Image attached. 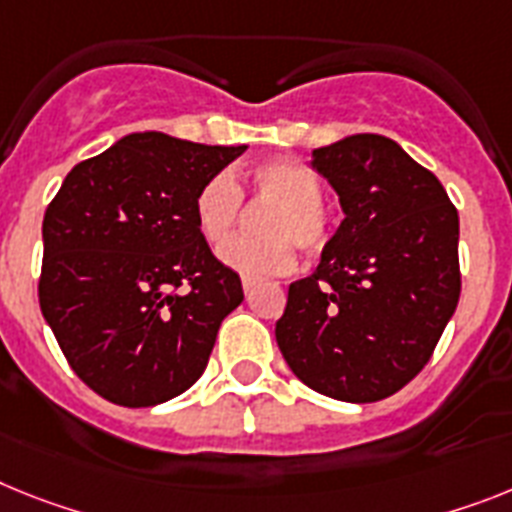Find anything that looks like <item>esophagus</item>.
Wrapping results in <instances>:
<instances>
[{
	"mask_svg": "<svg viewBox=\"0 0 512 512\" xmlns=\"http://www.w3.org/2000/svg\"><path fill=\"white\" fill-rule=\"evenodd\" d=\"M242 289H244V294H247V299H249V296H252V291H255V281H252V278H244Z\"/></svg>",
	"mask_w": 512,
	"mask_h": 512,
	"instance_id": "esophagus-1",
	"label": "esophagus"
}]
</instances>
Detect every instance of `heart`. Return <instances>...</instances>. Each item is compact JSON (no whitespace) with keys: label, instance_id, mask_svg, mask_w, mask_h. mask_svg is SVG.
Listing matches in <instances>:
<instances>
[{"label":"heart","instance_id":"1","mask_svg":"<svg viewBox=\"0 0 512 512\" xmlns=\"http://www.w3.org/2000/svg\"><path fill=\"white\" fill-rule=\"evenodd\" d=\"M249 187L260 200H273L263 216L265 236H236L242 190L234 176L213 174L195 195V221L205 242L223 244L218 260L244 278L281 276L294 265V244L307 255L328 247L333 218L322 205L320 179L294 158H273L249 171Z\"/></svg>","mask_w":512,"mask_h":512}]
</instances>
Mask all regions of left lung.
Returning a JSON list of instances; mask_svg holds the SVG:
<instances>
[{"instance_id":"1","label":"left lung","mask_w":512,"mask_h":512,"mask_svg":"<svg viewBox=\"0 0 512 512\" xmlns=\"http://www.w3.org/2000/svg\"><path fill=\"white\" fill-rule=\"evenodd\" d=\"M312 169L343 221L315 273L289 286L278 349L307 388L382 401L422 372L458 307V210L390 137H343L312 150Z\"/></svg>"}]
</instances>
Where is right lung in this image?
Wrapping results in <instances>:
<instances>
[{
  "label": "right lung",
  "mask_w": 512,
  "mask_h": 512,
  "mask_svg": "<svg viewBox=\"0 0 512 512\" xmlns=\"http://www.w3.org/2000/svg\"><path fill=\"white\" fill-rule=\"evenodd\" d=\"M247 145L132 132L64 176L44 216L38 302L75 375L143 409L208 367L242 281L195 221V195Z\"/></svg>",
  "instance_id": "right-lung-1"
}]
</instances>
